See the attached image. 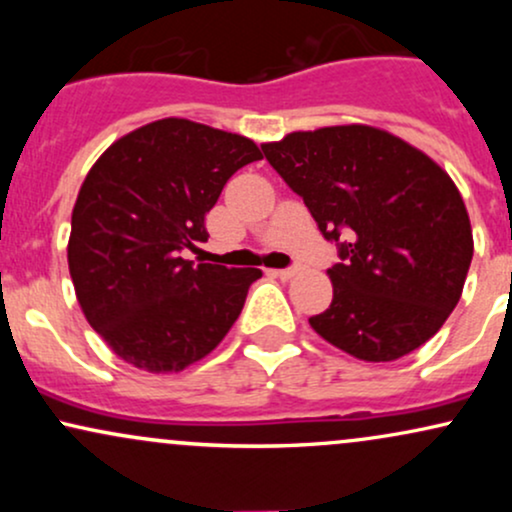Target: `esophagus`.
Instances as JSON below:
<instances>
[{
	"mask_svg": "<svg viewBox=\"0 0 512 512\" xmlns=\"http://www.w3.org/2000/svg\"><path fill=\"white\" fill-rule=\"evenodd\" d=\"M301 272V267H286V269H272L274 276H279V279H291V276H296Z\"/></svg>",
	"mask_w": 512,
	"mask_h": 512,
	"instance_id": "34e87169",
	"label": "esophagus"
}]
</instances>
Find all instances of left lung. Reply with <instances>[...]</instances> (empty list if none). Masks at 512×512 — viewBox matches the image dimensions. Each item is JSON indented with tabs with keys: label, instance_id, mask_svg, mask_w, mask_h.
<instances>
[{
	"label": "left lung",
	"instance_id": "left-lung-1",
	"mask_svg": "<svg viewBox=\"0 0 512 512\" xmlns=\"http://www.w3.org/2000/svg\"><path fill=\"white\" fill-rule=\"evenodd\" d=\"M262 151L303 197L322 236L337 243L339 262L327 269L332 303L310 317V327L373 363L428 342L460 301L474 255L467 209L450 175L368 125L293 132Z\"/></svg>",
	"mask_w": 512,
	"mask_h": 512
}]
</instances>
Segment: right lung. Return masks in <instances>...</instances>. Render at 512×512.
<instances>
[{
    "label": "right lung",
    "instance_id": "add662e5",
    "mask_svg": "<svg viewBox=\"0 0 512 512\" xmlns=\"http://www.w3.org/2000/svg\"><path fill=\"white\" fill-rule=\"evenodd\" d=\"M240 134L166 117L110 146L72 211L67 260L88 325L122 361L178 373L214 351L260 269L185 260L231 175L260 161Z\"/></svg>",
    "mask_w": 512,
    "mask_h": 512
}]
</instances>
